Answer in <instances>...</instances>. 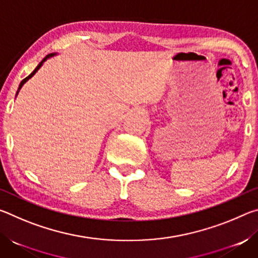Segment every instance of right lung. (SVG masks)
I'll return each mask as SVG.
<instances>
[{
	"label": "right lung",
	"mask_w": 258,
	"mask_h": 258,
	"mask_svg": "<svg viewBox=\"0 0 258 258\" xmlns=\"http://www.w3.org/2000/svg\"><path fill=\"white\" fill-rule=\"evenodd\" d=\"M56 54H58V53H50V54H47V55L45 56V58H44V59H43V60L41 61V62L37 64V67L34 69V71H33V73H30V74H29V75H28L27 77H26V78H24V80L20 82V84H19V87H18V91H17V93H16V97H17V95H18V93H19V91H20V89H21V87H23V85L25 84V83H26V82H27V81L29 80V78H32V77H33V76L35 75V74H36V73H37V71H38V69H40V68H41V67L43 66V63H44V62H45V61H46L47 59H49V58H52V56H54V55H56Z\"/></svg>",
	"instance_id": "add662e5"
}]
</instances>
